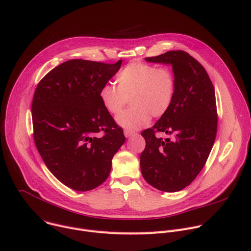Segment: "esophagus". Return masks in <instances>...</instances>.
<instances>
[{
	"mask_svg": "<svg viewBox=\"0 0 251 251\" xmlns=\"http://www.w3.org/2000/svg\"><path fill=\"white\" fill-rule=\"evenodd\" d=\"M124 135H125L126 138H129V137H131V136L134 135V132L129 131V130H124Z\"/></svg>",
	"mask_w": 251,
	"mask_h": 251,
	"instance_id": "esophagus-1",
	"label": "esophagus"
}]
</instances>
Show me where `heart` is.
Here are the masks:
<instances>
[{
    "label": "heart",
    "instance_id": "heart-1",
    "mask_svg": "<svg viewBox=\"0 0 251 251\" xmlns=\"http://www.w3.org/2000/svg\"><path fill=\"white\" fill-rule=\"evenodd\" d=\"M117 86L107 83L99 91L105 110L116 115L130 99V107L117 116L116 122L127 130H138L153 117H161L169 110L175 91L172 72L144 63H131L116 77Z\"/></svg>",
    "mask_w": 251,
    "mask_h": 251
}]
</instances>
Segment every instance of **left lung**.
Returning <instances> with one entry per match:
<instances>
[{
	"mask_svg": "<svg viewBox=\"0 0 251 251\" xmlns=\"http://www.w3.org/2000/svg\"><path fill=\"white\" fill-rule=\"evenodd\" d=\"M171 65L175 91L169 110L141 135L146 146L140 168L150 185L165 192L184 189L206 163L217 132L215 91L203 66L184 51H169L145 58ZM156 131L174 136L156 138Z\"/></svg>",
	"mask_w": 251,
	"mask_h": 251,
	"instance_id": "1",
	"label": "left lung"
}]
</instances>
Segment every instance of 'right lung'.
<instances>
[{
	"mask_svg": "<svg viewBox=\"0 0 251 251\" xmlns=\"http://www.w3.org/2000/svg\"><path fill=\"white\" fill-rule=\"evenodd\" d=\"M121 63L69 60L36 88L32 102L36 147L52 174L76 191L101 185L110 174L113 156L125 142L122 128L99 99L100 89ZM101 130L104 135L99 138Z\"/></svg>",
	"mask_w": 251,
	"mask_h": 251,
	"instance_id": "1",
	"label": "right lung"
}]
</instances>
